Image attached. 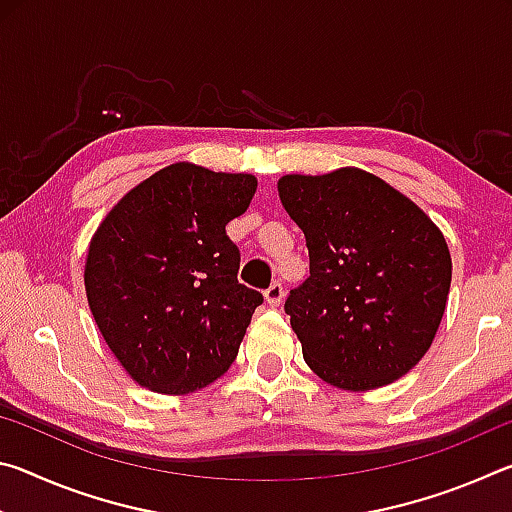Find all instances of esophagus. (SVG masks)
<instances>
[{
	"label": "esophagus",
	"mask_w": 512,
	"mask_h": 512,
	"mask_svg": "<svg viewBox=\"0 0 512 512\" xmlns=\"http://www.w3.org/2000/svg\"><path fill=\"white\" fill-rule=\"evenodd\" d=\"M264 298H266V302L271 307H277L282 302V298H284V287L280 282H273L271 287H268L266 291H264Z\"/></svg>",
	"instance_id": "obj_1"
}]
</instances>
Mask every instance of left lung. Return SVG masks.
<instances>
[{
	"label": "left lung",
	"instance_id": "obj_1",
	"mask_svg": "<svg viewBox=\"0 0 512 512\" xmlns=\"http://www.w3.org/2000/svg\"><path fill=\"white\" fill-rule=\"evenodd\" d=\"M280 201L305 232L309 277L284 311L316 375L343 391L404 377L445 314L452 257L418 205L368 171L284 176Z\"/></svg>",
	"mask_w": 512,
	"mask_h": 512
}]
</instances>
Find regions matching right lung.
I'll return each instance as SVG.
<instances>
[{
	"instance_id": "add662e5",
	"label": "right lung",
	"mask_w": 512,
	"mask_h": 512,
	"mask_svg": "<svg viewBox=\"0 0 512 512\" xmlns=\"http://www.w3.org/2000/svg\"><path fill=\"white\" fill-rule=\"evenodd\" d=\"M257 180L176 162L112 207L94 232L85 293L108 348L137 384L183 395L237 359L262 293L237 280L225 225L244 214Z\"/></svg>"
}]
</instances>
